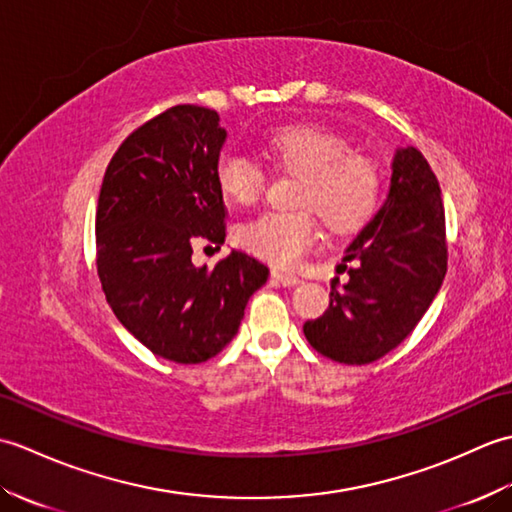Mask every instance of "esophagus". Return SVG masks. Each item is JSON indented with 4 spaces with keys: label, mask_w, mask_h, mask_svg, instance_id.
<instances>
[{
    "label": "esophagus",
    "mask_w": 512,
    "mask_h": 512,
    "mask_svg": "<svg viewBox=\"0 0 512 512\" xmlns=\"http://www.w3.org/2000/svg\"><path fill=\"white\" fill-rule=\"evenodd\" d=\"M273 279L277 281V284L286 286V288H295L301 284V279L297 275H290V273H284V270H273Z\"/></svg>",
    "instance_id": "34e87169"
}]
</instances>
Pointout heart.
<instances>
[{
    "label": "heart",
    "mask_w": 512,
    "mask_h": 512,
    "mask_svg": "<svg viewBox=\"0 0 512 512\" xmlns=\"http://www.w3.org/2000/svg\"><path fill=\"white\" fill-rule=\"evenodd\" d=\"M275 165L301 176L297 206H310L336 233L369 220L378 204L380 173L365 156L350 154L343 138L321 127L292 125L264 140ZM217 187L228 200L250 204L264 189V171L228 151L217 162ZM312 211H266L239 224L237 242L275 266H292L317 244L319 224Z\"/></svg>",
    "instance_id": "1"
}]
</instances>
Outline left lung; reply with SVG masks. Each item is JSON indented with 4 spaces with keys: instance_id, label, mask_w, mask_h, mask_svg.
Returning <instances> with one entry per match:
<instances>
[{
    "instance_id": "1",
    "label": "left lung",
    "mask_w": 512,
    "mask_h": 512,
    "mask_svg": "<svg viewBox=\"0 0 512 512\" xmlns=\"http://www.w3.org/2000/svg\"><path fill=\"white\" fill-rule=\"evenodd\" d=\"M350 281L330 290L323 317L303 323L319 354L367 365L416 328L447 275L444 206L436 173L420 151L398 147L385 202L345 248Z\"/></svg>"
}]
</instances>
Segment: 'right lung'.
<instances>
[{"mask_svg": "<svg viewBox=\"0 0 512 512\" xmlns=\"http://www.w3.org/2000/svg\"><path fill=\"white\" fill-rule=\"evenodd\" d=\"M220 116L176 105L116 151L96 211V266L116 319L147 350L195 365L233 341L268 266L231 250L213 268L191 262L198 242L224 244V198L215 169Z\"/></svg>", "mask_w": 512, "mask_h": 512, "instance_id": "obj_1", "label": "right lung"}]
</instances>
